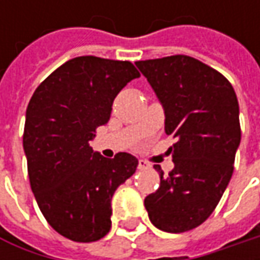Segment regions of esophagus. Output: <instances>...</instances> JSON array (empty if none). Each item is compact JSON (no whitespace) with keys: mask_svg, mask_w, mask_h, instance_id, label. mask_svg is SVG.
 I'll list each match as a JSON object with an SVG mask.
<instances>
[{"mask_svg":"<svg viewBox=\"0 0 260 260\" xmlns=\"http://www.w3.org/2000/svg\"><path fill=\"white\" fill-rule=\"evenodd\" d=\"M149 168H150V165L146 160H139V169L140 171H145V169H149Z\"/></svg>","mask_w":260,"mask_h":260,"instance_id":"obj_1","label":"esophagus"}]
</instances>
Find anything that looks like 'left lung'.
Returning a JSON list of instances; mask_svg holds the SVG:
<instances>
[{
  "label": "left lung",
  "mask_w": 260,
  "mask_h": 260,
  "mask_svg": "<svg viewBox=\"0 0 260 260\" xmlns=\"http://www.w3.org/2000/svg\"><path fill=\"white\" fill-rule=\"evenodd\" d=\"M165 111L174 169L160 176L156 192L145 198L152 224L184 233L203 224L214 211L235 169L240 145L239 103L235 89L215 69L191 56L139 60Z\"/></svg>",
  "instance_id": "8db88e82"
}]
</instances>
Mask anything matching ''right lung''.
Listing matches in <instances>:
<instances>
[{
	"mask_svg": "<svg viewBox=\"0 0 260 260\" xmlns=\"http://www.w3.org/2000/svg\"><path fill=\"white\" fill-rule=\"evenodd\" d=\"M139 76L132 62L79 56L47 76L27 105L30 186L47 223L69 240L96 242L110 232L111 198L139 165L130 153L107 159L89 146L117 94Z\"/></svg>",
	"mask_w": 260,
	"mask_h": 260,
	"instance_id": "1",
	"label": "right lung"
}]
</instances>
